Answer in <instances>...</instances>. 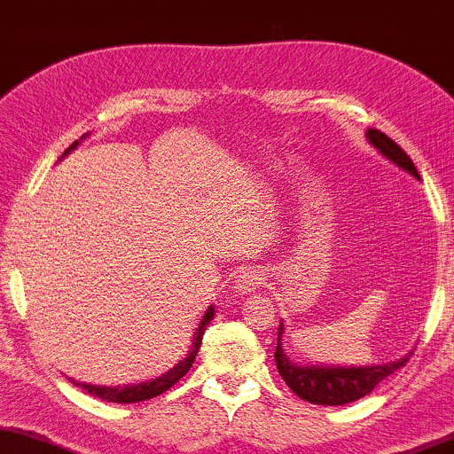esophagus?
Returning a JSON list of instances; mask_svg holds the SVG:
<instances>
[{"label":"esophagus","mask_w":454,"mask_h":454,"mask_svg":"<svg viewBox=\"0 0 454 454\" xmlns=\"http://www.w3.org/2000/svg\"><path fill=\"white\" fill-rule=\"evenodd\" d=\"M261 283H262V277H261L259 270L247 269V270H242L239 277H236L234 287H236V292H239V294H248V292H254V289L259 287Z\"/></svg>","instance_id":"1"}]
</instances>
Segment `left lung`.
Wrapping results in <instances>:
<instances>
[{"mask_svg": "<svg viewBox=\"0 0 454 454\" xmlns=\"http://www.w3.org/2000/svg\"><path fill=\"white\" fill-rule=\"evenodd\" d=\"M367 140L373 145L385 159L394 162L405 173H410L411 177L420 181L418 168L414 162L402 151V146H397L387 134L381 130L371 128L367 130ZM283 322L279 324V334H277V348H275V363L279 369V375L283 381L289 385V389L294 391L297 397L306 400L309 403L317 405H344L350 402L361 400V397L369 395L383 379L394 375L397 369H402L408 358L397 361L383 363V364H367V367H322V364H297L289 361V356L283 350Z\"/></svg>", "mask_w": 454, "mask_h": 454, "instance_id": "left-lung-1", "label": "left lung"}]
</instances>
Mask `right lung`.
<instances>
[{
	"instance_id": "right-lung-1",
	"label": "right lung",
	"mask_w": 454,
	"mask_h": 454,
	"mask_svg": "<svg viewBox=\"0 0 454 454\" xmlns=\"http://www.w3.org/2000/svg\"><path fill=\"white\" fill-rule=\"evenodd\" d=\"M77 145H79V140L73 142V145L65 151V154L71 153ZM212 317H214V306H209L207 312L204 314V320L200 322L198 330H195L193 344H192V348L187 350V356L184 358V361H179L177 364H175L173 369H168L167 373H162L157 379H148V381L130 383V385H116V387H104V385L79 383V381H75V379H71V383L77 385V387H81V389H85L90 395H96V397H99V400L114 402V403H137V402H145V400H151V397H157L160 394H165L167 389H171L173 385L177 383L181 377H185L187 371L192 369L195 356H198V350L201 347V338H204L206 326L209 322H212Z\"/></svg>"
}]
</instances>
